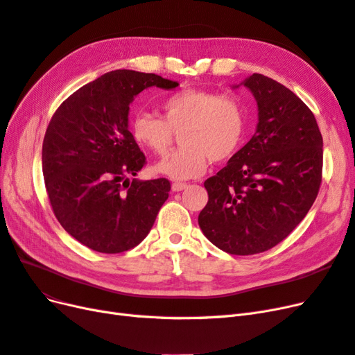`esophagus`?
Here are the masks:
<instances>
[{
	"label": "esophagus",
	"instance_id": "obj_1",
	"mask_svg": "<svg viewBox=\"0 0 355 355\" xmlns=\"http://www.w3.org/2000/svg\"><path fill=\"white\" fill-rule=\"evenodd\" d=\"M185 188H188V184H184V182H173V184H171V189H173L175 192L184 191Z\"/></svg>",
	"mask_w": 355,
	"mask_h": 355
}]
</instances>
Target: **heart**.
<instances>
[{
	"label": "heart",
	"mask_w": 355,
	"mask_h": 355,
	"mask_svg": "<svg viewBox=\"0 0 355 355\" xmlns=\"http://www.w3.org/2000/svg\"><path fill=\"white\" fill-rule=\"evenodd\" d=\"M161 118L141 112L133 118L135 141L164 155L179 135L180 148L155 164V171L175 180L198 178L214 163L230 159L243 144L247 112L235 94L187 89L161 102Z\"/></svg>",
	"instance_id": "heart-1"
}]
</instances>
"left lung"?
Listing matches in <instances>:
<instances>
[{
    "label": "left lung",
    "instance_id": "1",
    "mask_svg": "<svg viewBox=\"0 0 355 355\" xmlns=\"http://www.w3.org/2000/svg\"><path fill=\"white\" fill-rule=\"evenodd\" d=\"M241 84L257 102L256 132L204 182L209 201L198 225L220 250L247 256L272 249L306 216L321 185L323 137L314 114L283 84L262 73Z\"/></svg>",
    "mask_w": 355,
    "mask_h": 355
}]
</instances>
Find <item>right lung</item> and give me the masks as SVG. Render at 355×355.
I'll return each mask as SVG.
<instances>
[{
	"mask_svg": "<svg viewBox=\"0 0 355 355\" xmlns=\"http://www.w3.org/2000/svg\"><path fill=\"white\" fill-rule=\"evenodd\" d=\"M179 83L116 69L83 85L51 116L42 175L53 213L69 235L101 253L133 249L151 231L170 182L133 179L146 158L128 132V111L148 87Z\"/></svg>",
	"mask_w": 355,
	"mask_h": 355,
	"instance_id": "right-lung-1",
	"label": "right lung"
}]
</instances>
